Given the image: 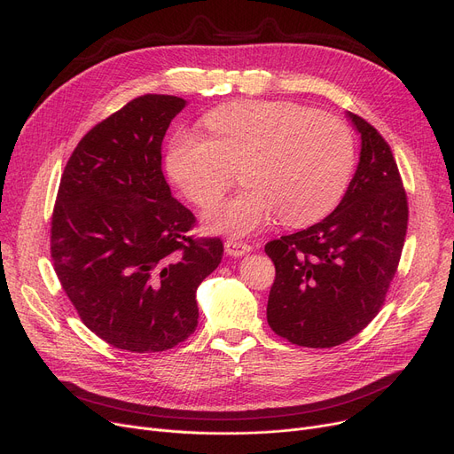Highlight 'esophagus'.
Returning <instances> with one entry per match:
<instances>
[{"label": "esophagus", "mask_w": 454, "mask_h": 454, "mask_svg": "<svg viewBox=\"0 0 454 454\" xmlns=\"http://www.w3.org/2000/svg\"><path fill=\"white\" fill-rule=\"evenodd\" d=\"M224 248H226V254H230L233 257H241L252 250V247L248 243H243L239 239H228L224 243Z\"/></svg>", "instance_id": "obj_1"}]
</instances>
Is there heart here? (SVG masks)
I'll return each mask as SVG.
<instances>
[{
	"label": "heart",
	"mask_w": 454,
	"mask_h": 454,
	"mask_svg": "<svg viewBox=\"0 0 454 454\" xmlns=\"http://www.w3.org/2000/svg\"><path fill=\"white\" fill-rule=\"evenodd\" d=\"M211 137L178 130L167 169L199 207L217 202L241 169L247 187L206 211L209 230L250 235L276 215L287 226L315 223L339 204L355 167V139L342 119L289 101H241L211 110Z\"/></svg>",
	"instance_id": "1"
}]
</instances>
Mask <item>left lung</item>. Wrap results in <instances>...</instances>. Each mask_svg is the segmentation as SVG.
<instances>
[{
	"instance_id": "obj_1",
	"label": "left lung",
	"mask_w": 454,
	"mask_h": 454,
	"mask_svg": "<svg viewBox=\"0 0 454 454\" xmlns=\"http://www.w3.org/2000/svg\"><path fill=\"white\" fill-rule=\"evenodd\" d=\"M361 161L342 202L307 230L265 245L276 267L267 322L303 348L353 339L385 305L407 237L409 202L387 139L349 112Z\"/></svg>"
}]
</instances>
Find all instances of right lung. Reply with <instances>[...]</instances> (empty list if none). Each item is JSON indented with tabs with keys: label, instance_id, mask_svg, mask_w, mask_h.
<instances>
[{
	"label": "right lung",
	"instance_id": "1",
	"mask_svg": "<svg viewBox=\"0 0 454 454\" xmlns=\"http://www.w3.org/2000/svg\"><path fill=\"white\" fill-rule=\"evenodd\" d=\"M184 106L145 93L88 130L51 215L64 293L90 331L132 353L171 349L197 329V289L224 252L221 237L191 235L195 215L161 171L163 136Z\"/></svg>",
	"mask_w": 454,
	"mask_h": 454
}]
</instances>
